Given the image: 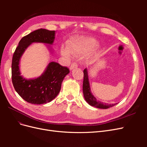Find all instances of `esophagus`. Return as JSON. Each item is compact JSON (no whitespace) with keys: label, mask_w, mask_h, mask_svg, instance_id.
Wrapping results in <instances>:
<instances>
[{"label":"esophagus","mask_w":147,"mask_h":147,"mask_svg":"<svg viewBox=\"0 0 147 147\" xmlns=\"http://www.w3.org/2000/svg\"><path fill=\"white\" fill-rule=\"evenodd\" d=\"M78 67V64H77V63H72V64H71V65H70V70H73L74 69H75V68H77Z\"/></svg>","instance_id":"1"}]
</instances>
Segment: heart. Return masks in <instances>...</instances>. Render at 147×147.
<instances>
[{
    "label": "heart",
    "mask_w": 147,
    "mask_h": 147,
    "mask_svg": "<svg viewBox=\"0 0 147 147\" xmlns=\"http://www.w3.org/2000/svg\"><path fill=\"white\" fill-rule=\"evenodd\" d=\"M96 43V40L94 38L81 37L73 38L69 41L67 48L72 55H80L90 51ZM61 52L63 56H69V52L66 48L62 47Z\"/></svg>",
    "instance_id": "1"
}]
</instances>
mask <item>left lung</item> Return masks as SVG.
<instances>
[{"label": "left lung", "mask_w": 147, "mask_h": 147, "mask_svg": "<svg viewBox=\"0 0 147 147\" xmlns=\"http://www.w3.org/2000/svg\"><path fill=\"white\" fill-rule=\"evenodd\" d=\"M83 92L84 97L86 101L91 106L95 107L96 108L99 109H107L110 107L115 105L116 104H109L104 103L100 101H97L96 97L92 94L90 86V82H89L88 80V71L87 69H85L83 70Z\"/></svg>", "instance_id": "8db88e82"}]
</instances>
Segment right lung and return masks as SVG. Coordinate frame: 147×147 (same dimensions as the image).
<instances>
[{"instance_id": "add662e5", "label": "right lung", "mask_w": 147, "mask_h": 147, "mask_svg": "<svg viewBox=\"0 0 147 147\" xmlns=\"http://www.w3.org/2000/svg\"><path fill=\"white\" fill-rule=\"evenodd\" d=\"M55 35V30L45 29L34 30L21 39L13 54L11 63L13 86L18 94L29 103L44 104L54 99L59 94L65 75L70 72L67 67L51 62L43 74L37 78L27 80L21 75L20 60L26 49L35 42L52 45Z\"/></svg>"}]
</instances>
